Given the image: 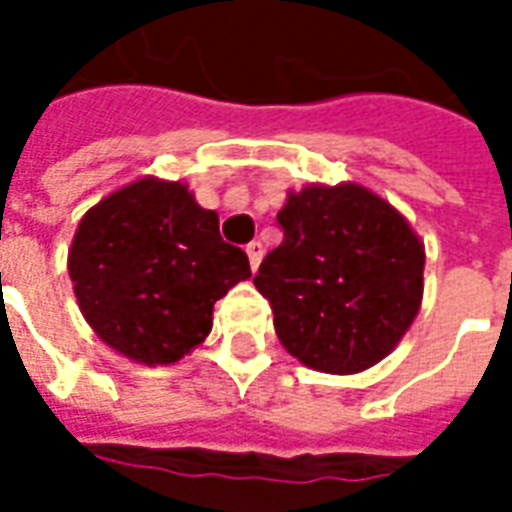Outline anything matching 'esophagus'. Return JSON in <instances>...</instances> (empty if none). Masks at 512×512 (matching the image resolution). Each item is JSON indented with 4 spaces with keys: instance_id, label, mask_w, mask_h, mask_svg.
Wrapping results in <instances>:
<instances>
[{
    "instance_id": "34e87169",
    "label": "esophagus",
    "mask_w": 512,
    "mask_h": 512,
    "mask_svg": "<svg viewBox=\"0 0 512 512\" xmlns=\"http://www.w3.org/2000/svg\"><path fill=\"white\" fill-rule=\"evenodd\" d=\"M246 255H249V266H252V271H257L260 260H263V244H260V241H252V244H246Z\"/></svg>"
}]
</instances>
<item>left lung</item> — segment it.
<instances>
[{
  "mask_svg": "<svg viewBox=\"0 0 512 512\" xmlns=\"http://www.w3.org/2000/svg\"><path fill=\"white\" fill-rule=\"evenodd\" d=\"M282 244L255 274L279 343L301 365L351 376L392 354L422 304L425 246L359 183L290 191Z\"/></svg>",
  "mask_w": 512,
  "mask_h": 512,
  "instance_id": "8db88e82",
  "label": "left lung"
}]
</instances>
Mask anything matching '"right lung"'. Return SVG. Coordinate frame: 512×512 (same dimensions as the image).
Returning a JSON list of instances; mask_svg holds the SVG:
<instances>
[{
	"instance_id": "add662e5",
	"label": "right lung",
	"mask_w": 512,
	"mask_h": 512,
	"mask_svg": "<svg viewBox=\"0 0 512 512\" xmlns=\"http://www.w3.org/2000/svg\"><path fill=\"white\" fill-rule=\"evenodd\" d=\"M84 321L139 365H172L208 337L213 304L252 277L219 216L180 180L139 178L84 213L68 252Z\"/></svg>"
}]
</instances>
